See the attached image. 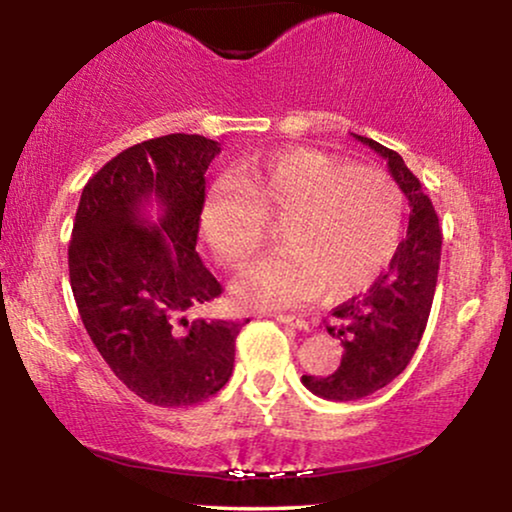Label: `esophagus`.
Wrapping results in <instances>:
<instances>
[{"label": "esophagus", "instance_id": "34e87169", "mask_svg": "<svg viewBox=\"0 0 512 512\" xmlns=\"http://www.w3.org/2000/svg\"><path fill=\"white\" fill-rule=\"evenodd\" d=\"M275 319L279 324H286V326H293V328H300V331H307V321L305 319H298V317H289V314H275Z\"/></svg>", "mask_w": 512, "mask_h": 512}]
</instances>
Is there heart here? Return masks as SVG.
I'll use <instances>...</instances> for the list:
<instances>
[{
    "mask_svg": "<svg viewBox=\"0 0 512 512\" xmlns=\"http://www.w3.org/2000/svg\"><path fill=\"white\" fill-rule=\"evenodd\" d=\"M401 186L377 167L352 165L296 146L233 174L209 191L202 233L216 261L244 270L277 226V256L235 284L247 307L279 310L314 296L345 300L368 289L396 254L403 230Z\"/></svg>",
    "mask_w": 512,
    "mask_h": 512,
    "instance_id": "heart-1",
    "label": "heart"
}]
</instances>
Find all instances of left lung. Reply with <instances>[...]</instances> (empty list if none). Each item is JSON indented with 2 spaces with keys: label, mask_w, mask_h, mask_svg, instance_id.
Segmentation results:
<instances>
[{
  "label": "left lung",
  "mask_w": 512,
  "mask_h": 512,
  "mask_svg": "<svg viewBox=\"0 0 512 512\" xmlns=\"http://www.w3.org/2000/svg\"><path fill=\"white\" fill-rule=\"evenodd\" d=\"M387 160L391 177L410 202L408 237L398 244L389 270L366 293L331 312L328 333L338 335L345 354L333 375H303L312 394L328 401H356L396 380L415 356L436 293L443 233L429 195L403 158L373 139L356 135Z\"/></svg>",
  "instance_id": "8db88e82"
}]
</instances>
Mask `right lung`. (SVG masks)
Masks as SVG:
<instances>
[{
	"label": "right lung",
	"mask_w": 512,
	"mask_h": 512,
	"mask_svg": "<svg viewBox=\"0 0 512 512\" xmlns=\"http://www.w3.org/2000/svg\"><path fill=\"white\" fill-rule=\"evenodd\" d=\"M219 151L184 132L146 139L93 174L76 209L69 282L83 326L118 380L160 408L207 401L233 375L242 324L186 319L223 291L195 251ZM151 199L156 222L143 212Z\"/></svg>",
	"instance_id": "1"
}]
</instances>
